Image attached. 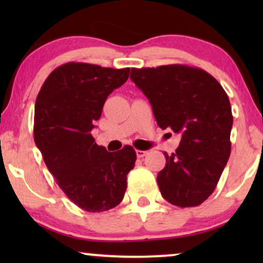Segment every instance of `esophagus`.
I'll use <instances>...</instances> for the list:
<instances>
[{
	"instance_id": "1",
	"label": "esophagus",
	"mask_w": 263,
	"mask_h": 263,
	"mask_svg": "<svg viewBox=\"0 0 263 263\" xmlns=\"http://www.w3.org/2000/svg\"><path fill=\"white\" fill-rule=\"evenodd\" d=\"M147 154H148V151L136 149V156H138V158H143V157H146Z\"/></svg>"
}]
</instances>
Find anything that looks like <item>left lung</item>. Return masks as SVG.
I'll return each mask as SVG.
<instances>
[{
  "instance_id": "1",
  "label": "left lung",
  "mask_w": 263,
  "mask_h": 263,
  "mask_svg": "<svg viewBox=\"0 0 263 263\" xmlns=\"http://www.w3.org/2000/svg\"><path fill=\"white\" fill-rule=\"evenodd\" d=\"M130 79L158 125L182 135L176 153H164L166 164L157 176L161 195L175 206H199L214 192L231 152L228 95L207 71L184 64L133 68Z\"/></svg>"
}]
</instances>
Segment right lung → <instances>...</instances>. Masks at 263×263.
Returning <instances> with one entry per match:
<instances>
[{
  "label": "right lung",
  "mask_w": 263,
  "mask_h": 263,
  "mask_svg": "<svg viewBox=\"0 0 263 263\" xmlns=\"http://www.w3.org/2000/svg\"><path fill=\"white\" fill-rule=\"evenodd\" d=\"M130 68L112 69L69 62L46 78L34 105V142L50 174L68 199L84 211L116 207L134 167L132 146L107 152L91 134L104 103L129 78Z\"/></svg>",
  "instance_id": "right-lung-1"
}]
</instances>
